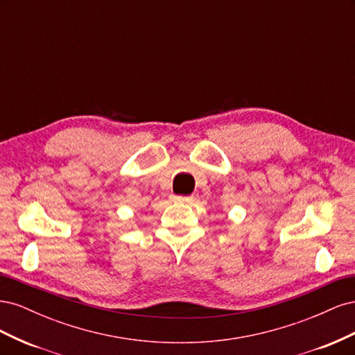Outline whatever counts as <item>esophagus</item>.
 <instances>
[{
    "label": "esophagus",
    "mask_w": 355,
    "mask_h": 355,
    "mask_svg": "<svg viewBox=\"0 0 355 355\" xmlns=\"http://www.w3.org/2000/svg\"><path fill=\"white\" fill-rule=\"evenodd\" d=\"M192 196H173L171 197V200H173L175 202H191L192 201Z\"/></svg>",
    "instance_id": "obj_1"
}]
</instances>
